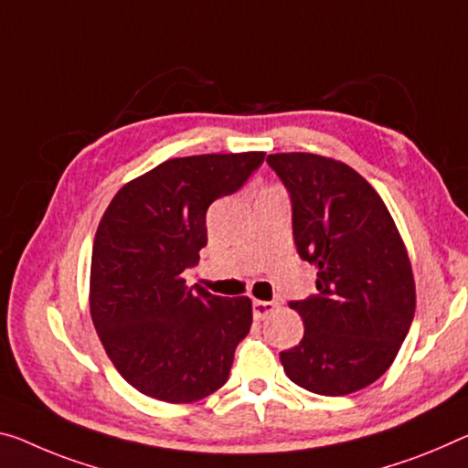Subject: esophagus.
Instances as JSON below:
<instances>
[{"label":"esophagus","mask_w":468,"mask_h":468,"mask_svg":"<svg viewBox=\"0 0 468 468\" xmlns=\"http://www.w3.org/2000/svg\"><path fill=\"white\" fill-rule=\"evenodd\" d=\"M276 309L274 301H253V318L263 320L265 315H270Z\"/></svg>","instance_id":"34e87169"}]
</instances>
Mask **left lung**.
Segmentation results:
<instances>
[{
  "instance_id": "1",
  "label": "left lung",
  "mask_w": 468,
  "mask_h": 468,
  "mask_svg": "<svg viewBox=\"0 0 468 468\" xmlns=\"http://www.w3.org/2000/svg\"><path fill=\"white\" fill-rule=\"evenodd\" d=\"M268 165L289 192L297 253L318 271V292L289 303L305 333L280 362L312 393L364 389L389 368L414 318L404 242L377 190L345 163L291 153Z\"/></svg>"
}]
</instances>
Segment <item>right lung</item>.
<instances>
[{
	"instance_id": "add662e5",
	"label": "right lung",
	"mask_w": 468,
	"mask_h": 468,
	"mask_svg": "<svg viewBox=\"0 0 468 468\" xmlns=\"http://www.w3.org/2000/svg\"><path fill=\"white\" fill-rule=\"evenodd\" d=\"M265 153L161 163L111 200L91 253L90 309L106 354L148 398L190 404L228 380L249 335V297L186 286L207 244V209L240 190Z\"/></svg>"
}]
</instances>
